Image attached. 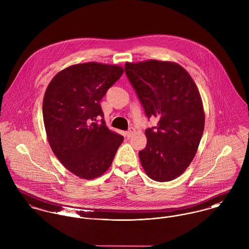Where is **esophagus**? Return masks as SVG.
I'll use <instances>...</instances> for the list:
<instances>
[{
  "label": "esophagus",
  "instance_id": "esophagus-1",
  "mask_svg": "<svg viewBox=\"0 0 249 249\" xmlns=\"http://www.w3.org/2000/svg\"><path fill=\"white\" fill-rule=\"evenodd\" d=\"M134 133H135V129H134V128H130V129L126 132V137H127V138H131Z\"/></svg>",
  "mask_w": 249,
  "mask_h": 249
}]
</instances>
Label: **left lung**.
<instances>
[{"label":"left lung","instance_id":"left-lung-1","mask_svg":"<svg viewBox=\"0 0 249 249\" xmlns=\"http://www.w3.org/2000/svg\"><path fill=\"white\" fill-rule=\"evenodd\" d=\"M125 72L147 117L159 118L157 127L145 130L147 144L139 153L142 165L154 181L174 180L191 164L203 135L198 89L187 70L172 61L126 62Z\"/></svg>","mask_w":249,"mask_h":249}]
</instances>
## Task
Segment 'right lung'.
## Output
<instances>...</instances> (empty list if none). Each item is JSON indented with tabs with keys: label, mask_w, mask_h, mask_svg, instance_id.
Masks as SVG:
<instances>
[{
	"label": "right lung",
	"mask_w": 249,
	"mask_h": 249,
	"mask_svg": "<svg viewBox=\"0 0 249 249\" xmlns=\"http://www.w3.org/2000/svg\"><path fill=\"white\" fill-rule=\"evenodd\" d=\"M123 72L115 64H75L59 71L45 91L43 121L51 148L65 168L82 179L104 174L123 142L121 135L106 126L100 105Z\"/></svg>",
	"instance_id": "right-lung-1"
}]
</instances>
